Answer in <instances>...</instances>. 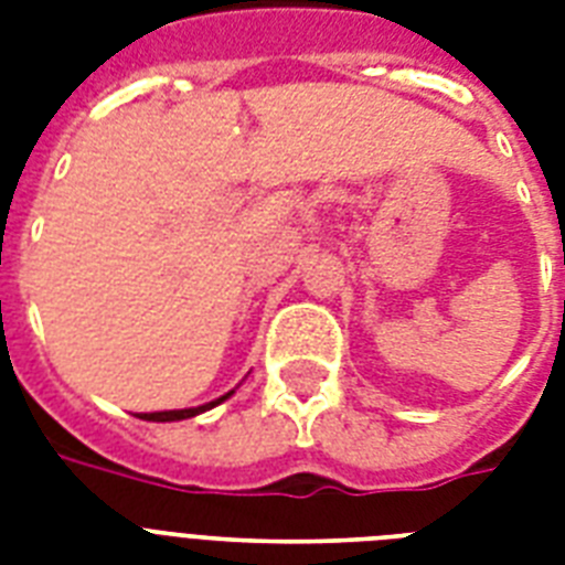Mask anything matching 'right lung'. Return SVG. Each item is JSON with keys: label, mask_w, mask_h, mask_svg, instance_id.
I'll return each mask as SVG.
<instances>
[{"label": "right lung", "mask_w": 565, "mask_h": 565, "mask_svg": "<svg viewBox=\"0 0 565 565\" xmlns=\"http://www.w3.org/2000/svg\"><path fill=\"white\" fill-rule=\"evenodd\" d=\"M228 395H234V390L225 395H220L216 402H207V404H199V407H184V411H161V413H143L140 419L146 422H179V419H190V416H199V413L211 411V407H216V404H222Z\"/></svg>", "instance_id": "add662e5"}]
</instances>
